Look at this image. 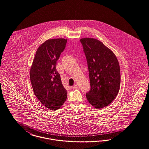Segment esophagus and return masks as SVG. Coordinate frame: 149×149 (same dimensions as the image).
<instances>
[{
  "instance_id": "esophagus-1",
  "label": "esophagus",
  "mask_w": 149,
  "mask_h": 149,
  "mask_svg": "<svg viewBox=\"0 0 149 149\" xmlns=\"http://www.w3.org/2000/svg\"><path fill=\"white\" fill-rule=\"evenodd\" d=\"M73 88H74V89H77L78 88V86L77 84H74L73 86Z\"/></svg>"
}]
</instances>
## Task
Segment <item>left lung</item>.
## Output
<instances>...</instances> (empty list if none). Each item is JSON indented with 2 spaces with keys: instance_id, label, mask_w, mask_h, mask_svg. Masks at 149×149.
Returning a JSON list of instances; mask_svg holds the SVG:
<instances>
[{
  "instance_id": "obj_1",
  "label": "left lung",
  "mask_w": 149,
  "mask_h": 149,
  "mask_svg": "<svg viewBox=\"0 0 149 149\" xmlns=\"http://www.w3.org/2000/svg\"><path fill=\"white\" fill-rule=\"evenodd\" d=\"M89 72L91 89L88 101L96 109H102L116 97L121 84L120 68L114 53L95 38L80 39Z\"/></svg>"
}]
</instances>
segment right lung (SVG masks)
I'll use <instances>...</instances> for the list:
<instances>
[{"instance_id":"add662e5","label":"right lung","mask_w":149,"mask_h":149,"mask_svg":"<svg viewBox=\"0 0 149 149\" xmlns=\"http://www.w3.org/2000/svg\"><path fill=\"white\" fill-rule=\"evenodd\" d=\"M67 39H50L39 46L30 70L33 90L39 101L49 110H58L67 99V91L56 70L57 61Z\"/></svg>"}]
</instances>
